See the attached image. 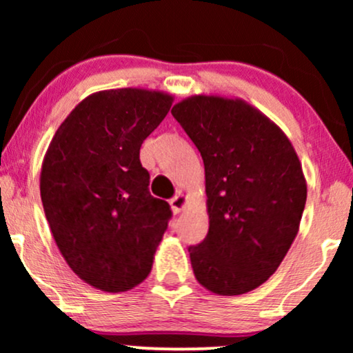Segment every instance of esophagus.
Wrapping results in <instances>:
<instances>
[{
	"instance_id": "obj_1",
	"label": "esophagus",
	"mask_w": 353,
	"mask_h": 353,
	"mask_svg": "<svg viewBox=\"0 0 353 353\" xmlns=\"http://www.w3.org/2000/svg\"><path fill=\"white\" fill-rule=\"evenodd\" d=\"M186 204H188V196L186 194H178V196L173 197V199L170 201L173 214H180V212L186 207Z\"/></svg>"
}]
</instances>
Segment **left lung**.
Listing matches in <instances>:
<instances>
[{
  "label": "left lung",
  "instance_id": "8db88e82",
  "mask_svg": "<svg viewBox=\"0 0 353 353\" xmlns=\"http://www.w3.org/2000/svg\"><path fill=\"white\" fill-rule=\"evenodd\" d=\"M173 117L205 168L209 233L191 245L192 272L219 296L254 291L286 257L307 201V181L286 133L252 104L194 94Z\"/></svg>",
  "mask_w": 353,
  "mask_h": 353
}]
</instances>
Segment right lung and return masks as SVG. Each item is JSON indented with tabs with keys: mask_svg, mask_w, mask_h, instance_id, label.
I'll return each instance as SVG.
<instances>
[{
	"mask_svg": "<svg viewBox=\"0 0 353 353\" xmlns=\"http://www.w3.org/2000/svg\"><path fill=\"white\" fill-rule=\"evenodd\" d=\"M159 90L86 96L56 130L40 173L52 238L81 281L125 292L148 278L172 216L149 192L139 148L172 108Z\"/></svg>",
	"mask_w": 353,
	"mask_h": 353,
	"instance_id": "1",
	"label": "right lung"
}]
</instances>
